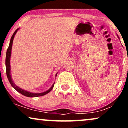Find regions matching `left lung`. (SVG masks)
Returning a JSON list of instances; mask_svg holds the SVG:
<instances>
[{
  "mask_svg": "<svg viewBox=\"0 0 128 128\" xmlns=\"http://www.w3.org/2000/svg\"><path fill=\"white\" fill-rule=\"evenodd\" d=\"M118 39H119V37H118Z\"/></svg>",
  "mask_w": 128,
  "mask_h": 128,
  "instance_id": "1",
  "label": "left lung"
}]
</instances>
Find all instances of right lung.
Returning a JSON list of instances; mask_svg holds the SVG:
<instances>
[{
  "label": "right lung",
  "mask_w": 128,
  "mask_h": 128,
  "mask_svg": "<svg viewBox=\"0 0 128 128\" xmlns=\"http://www.w3.org/2000/svg\"><path fill=\"white\" fill-rule=\"evenodd\" d=\"M19 29L18 28L17 30H16V31L14 32L12 36H11V40H10V45H9V47L7 49L6 51V60H5V65H6V76L7 78H8L9 81H10V84L14 88V89L16 90V91H17L18 92L21 93L22 94L24 95L26 97H29V98H35V97H38V96H44V95L46 94L49 93V92L52 90L53 88H54V84L52 85V86H51L50 88L47 90L46 92H40V93H35V92H29L28 91L24 90L20 88V87H18V86H17L13 82L12 78H11V66H10V58H11V49H12V42H13V40H14V36H15L16 34L17 33V30ZM57 75V73L56 74V76Z\"/></svg>",
  "instance_id": "obj_1"
}]
</instances>
